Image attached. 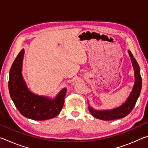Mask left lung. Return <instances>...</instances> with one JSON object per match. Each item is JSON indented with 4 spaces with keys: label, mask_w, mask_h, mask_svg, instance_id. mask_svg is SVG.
Segmentation results:
<instances>
[{
    "label": "left lung",
    "mask_w": 148,
    "mask_h": 148,
    "mask_svg": "<svg viewBox=\"0 0 148 148\" xmlns=\"http://www.w3.org/2000/svg\"><path fill=\"white\" fill-rule=\"evenodd\" d=\"M128 53L131 57L134 71L135 82L132 91L130 93L127 101L121 106L116 108L112 110H97L93 109L91 106H89V112H91L92 116L97 119L104 120V121H110V120L123 118L130 114V112L132 111L136 104L142 89V77L140 76L139 65L138 64L136 60L133 57V55L132 54L131 51L128 50Z\"/></svg>",
    "instance_id": "left-lung-1"
}]
</instances>
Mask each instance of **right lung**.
<instances>
[{"label":"right lung","instance_id":"1","mask_svg":"<svg viewBox=\"0 0 148 148\" xmlns=\"http://www.w3.org/2000/svg\"><path fill=\"white\" fill-rule=\"evenodd\" d=\"M24 53L22 49L10 71L8 88L11 99L19 112L27 118L38 121L53 118L63 107L66 89H62L53 99L32 92L22 76Z\"/></svg>","mask_w":148,"mask_h":148}]
</instances>
